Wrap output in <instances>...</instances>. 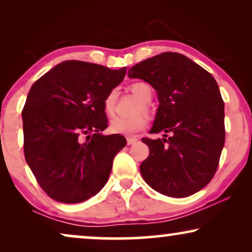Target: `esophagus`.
<instances>
[{
  "label": "esophagus",
  "instance_id": "obj_1",
  "mask_svg": "<svg viewBox=\"0 0 252 252\" xmlns=\"http://www.w3.org/2000/svg\"><path fill=\"white\" fill-rule=\"evenodd\" d=\"M137 141H139V139H136V137H130V136L127 137V144H128V146L137 142Z\"/></svg>",
  "mask_w": 252,
  "mask_h": 252
}]
</instances>
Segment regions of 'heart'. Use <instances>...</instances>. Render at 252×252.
Segmentation results:
<instances>
[{
	"label": "heart",
	"instance_id": "b5f03b06",
	"mask_svg": "<svg viewBox=\"0 0 252 252\" xmlns=\"http://www.w3.org/2000/svg\"><path fill=\"white\" fill-rule=\"evenodd\" d=\"M130 89L143 102V105L140 108V111H142V110L144 112L149 111L148 103L153 98V88L150 87V85L143 81L134 82L130 86ZM117 98H118V89L113 88L103 99V110H104V113L108 117L115 115ZM147 117L144 115H137L134 117H116L110 124V129L116 134L133 135V134H136L140 130H142L147 126Z\"/></svg>",
	"mask_w": 252,
	"mask_h": 252
}]
</instances>
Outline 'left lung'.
<instances>
[{"instance_id": "left-lung-1", "label": "left lung", "mask_w": 252, "mask_h": 252, "mask_svg": "<svg viewBox=\"0 0 252 252\" xmlns=\"http://www.w3.org/2000/svg\"><path fill=\"white\" fill-rule=\"evenodd\" d=\"M129 78L143 79L157 91L159 106L143 137L149 156L140 172L151 188L171 197H187L215 177L225 144V110L215 78L178 53H161L134 65Z\"/></svg>"}]
</instances>
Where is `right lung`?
Wrapping results in <instances>:
<instances>
[{
	"instance_id": "1",
	"label": "right lung",
	"mask_w": 252,
	"mask_h": 252,
	"mask_svg": "<svg viewBox=\"0 0 252 252\" xmlns=\"http://www.w3.org/2000/svg\"><path fill=\"white\" fill-rule=\"evenodd\" d=\"M125 74L126 67L66 61L31 87L22 112L24 154L50 198L73 204L104 187L127 142L120 134H101L108 127L103 99Z\"/></svg>"
}]
</instances>
